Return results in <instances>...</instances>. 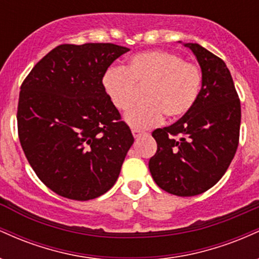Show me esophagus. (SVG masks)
I'll return each instance as SVG.
<instances>
[{
  "label": "esophagus",
  "instance_id": "34e87169",
  "mask_svg": "<svg viewBox=\"0 0 259 259\" xmlns=\"http://www.w3.org/2000/svg\"><path fill=\"white\" fill-rule=\"evenodd\" d=\"M132 133H133L134 138H135V139H138V138H140V136L145 135V132H141V130H139V129H133Z\"/></svg>",
  "mask_w": 259,
  "mask_h": 259
}]
</instances>
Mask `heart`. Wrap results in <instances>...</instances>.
<instances>
[{
  "mask_svg": "<svg viewBox=\"0 0 259 259\" xmlns=\"http://www.w3.org/2000/svg\"><path fill=\"white\" fill-rule=\"evenodd\" d=\"M202 84L200 67L168 51H146L129 59L124 68H111L103 76V86L113 105L126 111L138 88H147L145 103L134 106L125 120L135 129H147L163 120L186 114L197 100Z\"/></svg>",
  "mask_w": 259,
  "mask_h": 259,
  "instance_id": "obj_1",
  "label": "heart"
}]
</instances>
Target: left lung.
Returning a JSON list of instances; mask_svg holds the SVG:
<instances>
[{"mask_svg":"<svg viewBox=\"0 0 259 259\" xmlns=\"http://www.w3.org/2000/svg\"><path fill=\"white\" fill-rule=\"evenodd\" d=\"M202 69L195 105L171 125L156 129L148 168L160 189L187 197L214 186L230 165L240 138L241 106L224 61L198 44H185Z\"/></svg>","mask_w":259,"mask_h":259,"instance_id":"8db88e82","label":"left lung"}]
</instances>
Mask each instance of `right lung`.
<instances>
[{"label": "right lung", "instance_id": "1", "mask_svg": "<svg viewBox=\"0 0 259 259\" xmlns=\"http://www.w3.org/2000/svg\"><path fill=\"white\" fill-rule=\"evenodd\" d=\"M127 51L115 44L59 45L20 86V145L38 179L59 196L92 200L119 177L134 138L102 79Z\"/></svg>", "mask_w": 259, "mask_h": 259}]
</instances>
